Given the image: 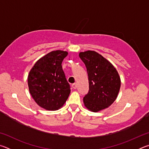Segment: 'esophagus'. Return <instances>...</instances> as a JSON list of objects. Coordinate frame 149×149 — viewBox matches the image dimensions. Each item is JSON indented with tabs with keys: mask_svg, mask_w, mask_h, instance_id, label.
<instances>
[{
	"mask_svg": "<svg viewBox=\"0 0 149 149\" xmlns=\"http://www.w3.org/2000/svg\"><path fill=\"white\" fill-rule=\"evenodd\" d=\"M72 87H73V89H76V88H77V84H72Z\"/></svg>",
	"mask_w": 149,
	"mask_h": 149,
	"instance_id": "34e87169",
	"label": "esophagus"
}]
</instances>
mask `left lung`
<instances>
[{"mask_svg":"<svg viewBox=\"0 0 149 149\" xmlns=\"http://www.w3.org/2000/svg\"><path fill=\"white\" fill-rule=\"evenodd\" d=\"M79 56L86 66L89 92L84 97L85 107L97 112L115 101L121 86L120 77L114 65L93 50L81 52Z\"/></svg>","mask_w":149,"mask_h":149,"instance_id":"8db88e82","label":"left lung"}]
</instances>
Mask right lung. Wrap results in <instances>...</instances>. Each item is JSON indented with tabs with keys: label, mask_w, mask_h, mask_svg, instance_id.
Masks as SVG:
<instances>
[{
	"label": "right lung",
	"mask_w": 149,
	"mask_h": 149,
	"mask_svg": "<svg viewBox=\"0 0 149 149\" xmlns=\"http://www.w3.org/2000/svg\"><path fill=\"white\" fill-rule=\"evenodd\" d=\"M68 52L54 50L37 60L27 77L29 91L39 107L56 110L63 107L70 87L62 70V62Z\"/></svg>",
	"instance_id": "right-lung-1"
}]
</instances>
